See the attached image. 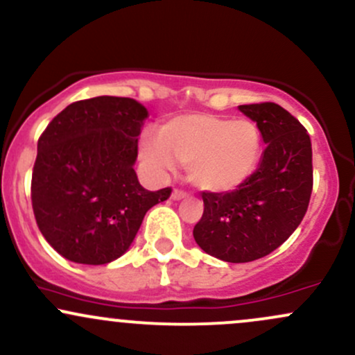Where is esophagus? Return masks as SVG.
Returning a JSON list of instances; mask_svg holds the SVG:
<instances>
[{
	"mask_svg": "<svg viewBox=\"0 0 355 355\" xmlns=\"http://www.w3.org/2000/svg\"><path fill=\"white\" fill-rule=\"evenodd\" d=\"M185 197H187V193L182 192V190H178V189H175L173 192H171V198H173V200H184Z\"/></svg>",
	"mask_w": 355,
	"mask_h": 355,
	"instance_id": "1",
	"label": "esophagus"
}]
</instances>
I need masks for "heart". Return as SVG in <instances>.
Segmentation results:
<instances>
[{"label": "heart", "instance_id": "heart-1", "mask_svg": "<svg viewBox=\"0 0 355 355\" xmlns=\"http://www.w3.org/2000/svg\"><path fill=\"white\" fill-rule=\"evenodd\" d=\"M263 135L249 119L192 112L166 121L159 135L145 133L139 157L157 173L185 165L189 182L200 192L231 193L258 170Z\"/></svg>", "mask_w": 355, "mask_h": 355}]
</instances>
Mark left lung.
Returning a JSON list of instances; mask_svg holds the SVG:
<instances>
[{
	"label": "left lung",
	"mask_w": 355,
	"mask_h": 355,
	"mask_svg": "<svg viewBox=\"0 0 355 355\" xmlns=\"http://www.w3.org/2000/svg\"><path fill=\"white\" fill-rule=\"evenodd\" d=\"M239 111L258 124L266 148L251 178L231 193H202L204 214L193 239L214 258L249 263L270 254L295 232L313 187L311 143L305 128L275 103Z\"/></svg>",
	"instance_id": "obj_1"
}]
</instances>
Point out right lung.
<instances>
[{
    "label": "right lung",
    "instance_id": "1",
    "mask_svg": "<svg viewBox=\"0 0 355 355\" xmlns=\"http://www.w3.org/2000/svg\"><path fill=\"white\" fill-rule=\"evenodd\" d=\"M148 109L130 97L77 101L38 139L32 205L38 229L60 256L107 264L135 241L143 217L170 189H143L135 171Z\"/></svg>",
    "mask_w": 355,
    "mask_h": 355
}]
</instances>
